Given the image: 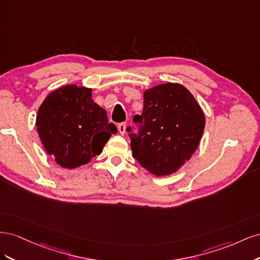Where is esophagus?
<instances>
[{"label": "esophagus", "mask_w": 260, "mask_h": 260, "mask_svg": "<svg viewBox=\"0 0 260 260\" xmlns=\"http://www.w3.org/2000/svg\"><path fill=\"white\" fill-rule=\"evenodd\" d=\"M125 125H127V124H125V122H121V123L118 124V131H119L120 135H124Z\"/></svg>", "instance_id": "obj_1"}]
</instances>
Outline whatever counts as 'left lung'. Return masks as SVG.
<instances>
[{
	"mask_svg": "<svg viewBox=\"0 0 260 260\" xmlns=\"http://www.w3.org/2000/svg\"><path fill=\"white\" fill-rule=\"evenodd\" d=\"M143 96V113L133 118L139 123V132L130 135L132 155L156 177L172 175L199 147L205 116L182 84L156 85Z\"/></svg>",
	"mask_w": 260,
	"mask_h": 260,
	"instance_id": "obj_1",
	"label": "left lung"
}]
</instances>
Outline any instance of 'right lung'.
I'll list each match as a JSON object with an SVG mask.
<instances>
[{
  "mask_svg": "<svg viewBox=\"0 0 260 260\" xmlns=\"http://www.w3.org/2000/svg\"><path fill=\"white\" fill-rule=\"evenodd\" d=\"M37 130L46 153L59 166L74 169L100 155L116 125L94 103L92 89L64 85L50 93L39 107Z\"/></svg>",
  "mask_w": 260,
  "mask_h": 260,
  "instance_id": "1",
  "label": "right lung"
}]
</instances>
